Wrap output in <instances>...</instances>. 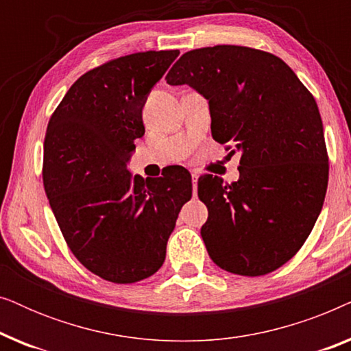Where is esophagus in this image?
I'll list each match as a JSON object with an SVG mask.
<instances>
[{
	"label": "esophagus",
	"instance_id": "34e87169",
	"mask_svg": "<svg viewBox=\"0 0 351 351\" xmlns=\"http://www.w3.org/2000/svg\"><path fill=\"white\" fill-rule=\"evenodd\" d=\"M191 182H193V195L196 196V190H198V185H196L198 184V174H195V172L191 174Z\"/></svg>",
	"mask_w": 351,
	"mask_h": 351
}]
</instances>
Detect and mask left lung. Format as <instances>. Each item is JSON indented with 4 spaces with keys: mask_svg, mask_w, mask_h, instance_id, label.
<instances>
[{
    "mask_svg": "<svg viewBox=\"0 0 351 351\" xmlns=\"http://www.w3.org/2000/svg\"><path fill=\"white\" fill-rule=\"evenodd\" d=\"M166 81L209 100L215 142L238 150L239 180L198 179L208 208L201 237L215 265L262 276L299 252L323 208L329 179L318 105L286 62L246 46L185 52Z\"/></svg>",
    "mask_w": 351,
    "mask_h": 351,
    "instance_id": "8db88e82",
    "label": "left lung"
}]
</instances>
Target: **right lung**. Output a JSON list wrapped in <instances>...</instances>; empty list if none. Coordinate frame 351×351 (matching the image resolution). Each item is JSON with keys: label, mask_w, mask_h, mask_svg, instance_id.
<instances>
[{"label": "right lung", "mask_w": 351, "mask_h": 351, "mask_svg": "<svg viewBox=\"0 0 351 351\" xmlns=\"http://www.w3.org/2000/svg\"><path fill=\"white\" fill-rule=\"evenodd\" d=\"M179 51H145L86 71L47 124L43 184L66 246L102 280L129 285L166 257L176 220L191 198V176L132 179L126 165L145 132L142 107Z\"/></svg>", "instance_id": "1"}]
</instances>
